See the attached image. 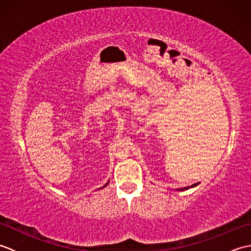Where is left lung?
<instances>
[{
	"instance_id": "obj_1",
	"label": "left lung",
	"mask_w": 251,
	"mask_h": 251,
	"mask_svg": "<svg viewBox=\"0 0 251 251\" xmlns=\"http://www.w3.org/2000/svg\"><path fill=\"white\" fill-rule=\"evenodd\" d=\"M109 182H110V180H109V181H108V183H105V184H104V185H103V186H102V188H100V189H99V190H101V189H104V188H105V186H106V185H108V184H109Z\"/></svg>"
}]
</instances>
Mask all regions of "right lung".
I'll return each instance as SVG.
<instances>
[{
  "label": "right lung",
  "instance_id": "add662e5",
  "mask_svg": "<svg viewBox=\"0 0 251 251\" xmlns=\"http://www.w3.org/2000/svg\"><path fill=\"white\" fill-rule=\"evenodd\" d=\"M199 184H200V182H199V183H194V184H192V185H190V186H185V188H182V189H177L176 191H179V192H181V191H185V190H189V189H191V188H194V186L199 185Z\"/></svg>",
  "mask_w": 251,
  "mask_h": 251
}]
</instances>
